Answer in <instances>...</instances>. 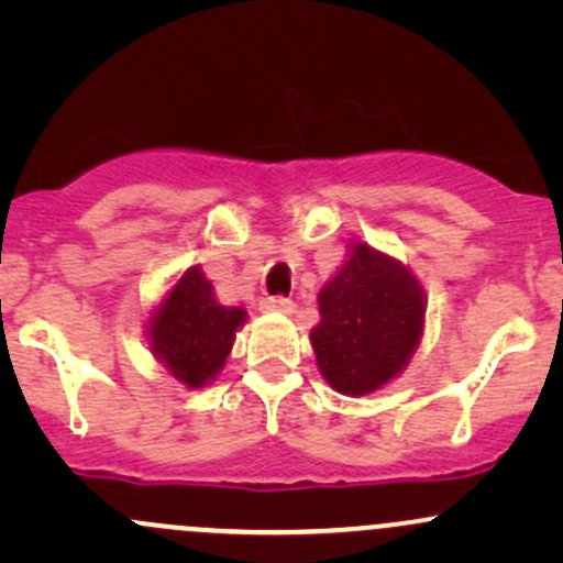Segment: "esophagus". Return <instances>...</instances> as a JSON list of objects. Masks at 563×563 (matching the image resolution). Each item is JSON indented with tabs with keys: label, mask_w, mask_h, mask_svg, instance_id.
<instances>
[{
	"label": "esophagus",
	"mask_w": 563,
	"mask_h": 563,
	"mask_svg": "<svg viewBox=\"0 0 563 563\" xmlns=\"http://www.w3.org/2000/svg\"><path fill=\"white\" fill-rule=\"evenodd\" d=\"M262 312H294V301L286 299V296H262L260 299Z\"/></svg>",
	"instance_id": "obj_1"
}]
</instances>
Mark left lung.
Returning a JSON list of instances; mask_svg holds the SVG:
<instances>
[{
  "label": "left lung",
  "mask_w": 563,
  "mask_h": 563,
  "mask_svg": "<svg viewBox=\"0 0 563 563\" xmlns=\"http://www.w3.org/2000/svg\"><path fill=\"white\" fill-rule=\"evenodd\" d=\"M318 301L320 325L309 339L320 373L341 394L380 389L421 339L426 309L416 277L365 243L354 245Z\"/></svg>",
  "instance_id": "1"
}]
</instances>
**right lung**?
<instances>
[{"mask_svg": "<svg viewBox=\"0 0 563 563\" xmlns=\"http://www.w3.org/2000/svg\"><path fill=\"white\" fill-rule=\"evenodd\" d=\"M243 320V309L222 307L200 267H190L151 322L153 352L174 378L203 386L224 365Z\"/></svg>", "mask_w": 563, "mask_h": 563, "instance_id": "add662e5", "label": "right lung"}]
</instances>
